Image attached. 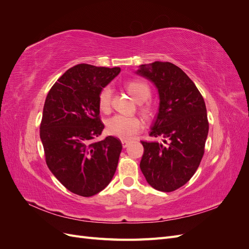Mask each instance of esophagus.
Here are the masks:
<instances>
[{"instance_id": "esophagus-1", "label": "esophagus", "mask_w": 249, "mask_h": 249, "mask_svg": "<svg viewBox=\"0 0 249 249\" xmlns=\"http://www.w3.org/2000/svg\"><path fill=\"white\" fill-rule=\"evenodd\" d=\"M130 141H126V140H123L122 141V144H123V147L124 148H125V147H127V146H129L130 145Z\"/></svg>"}]
</instances>
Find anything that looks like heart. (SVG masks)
Returning <instances> with one entry per match:
<instances>
[{"mask_svg": "<svg viewBox=\"0 0 249 249\" xmlns=\"http://www.w3.org/2000/svg\"><path fill=\"white\" fill-rule=\"evenodd\" d=\"M127 91L131 93L134 100L140 104V110L143 114L150 116L154 109L152 105L146 102L152 92L146 83L142 81H131L126 84ZM112 105V88L105 86L99 93V107L101 111L107 113L111 109ZM143 129V122L137 116H124L117 114L107 120V132L111 136L117 137L123 140H130L136 136Z\"/></svg>", "mask_w": 249, "mask_h": 249, "instance_id": "b5f03b06", "label": "heart"}]
</instances>
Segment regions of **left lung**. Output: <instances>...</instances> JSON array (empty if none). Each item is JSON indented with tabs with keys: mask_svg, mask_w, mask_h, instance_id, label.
Masks as SVG:
<instances>
[{
	"mask_svg": "<svg viewBox=\"0 0 249 249\" xmlns=\"http://www.w3.org/2000/svg\"><path fill=\"white\" fill-rule=\"evenodd\" d=\"M137 73L158 88L159 112L149 136L163 138V142L141 141L140 169L155 189L175 191L193 177L205 153L206 104L192 80L170 62L141 65Z\"/></svg>",
	"mask_w": 249,
	"mask_h": 249,
	"instance_id": "1",
	"label": "left lung"
}]
</instances>
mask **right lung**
Here are the masks:
<instances>
[{"label":"right lung","instance_id":"right-lung-1","mask_svg":"<svg viewBox=\"0 0 249 249\" xmlns=\"http://www.w3.org/2000/svg\"><path fill=\"white\" fill-rule=\"evenodd\" d=\"M119 72V67L78 64L58 79L44 102L40 139L47 165L67 190L81 196L101 192L116 171L120 140H92L105 127L99 93Z\"/></svg>","mask_w":249,"mask_h":249}]
</instances>
